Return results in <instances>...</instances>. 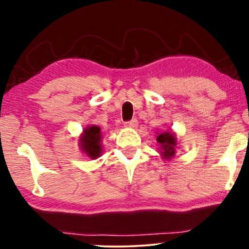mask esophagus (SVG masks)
<instances>
[{"instance_id":"34e87169","label":"esophagus","mask_w":249,"mask_h":249,"mask_svg":"<svg viewBox=\"0 0 249 249\" xmlns=\"http://www.w3.org/2000/svg\"><path fill=\"white\" fill-rule=\"evenodd\" d=\"M137 124H138V121H137V119H131L130 121H127L125 122V125H127V127H131V128H135V127H137Z\"/></svg>"}]
</instances>
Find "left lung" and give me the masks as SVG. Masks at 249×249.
Instances as JSON below:
<instances>
[{"label": "left lung", "mask_w": 249, "mask_h": 249, "mask_svg": "<svg viewBox=\"0 0 249 249\" xmlns=\"http://www.w3.org/2000/svg\"><path fill=\"white\" fill-rule=\"evenodd\" d=\"M156 141L161 144V154L164 156V159L170 160L175 155L177 141L171 132H163V134L158 136Z\"/></svg>", "instance_id": "8db88e82"}]
</instances>
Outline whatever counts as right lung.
Wrapping results in <instances>:
<instances>
[{
	"mask_svg": "<svg viewBox=\"0 0 249 249\" xmlns=\"http://www.w3.org/2000/svg\"><path fill=\"white\" fill-rule=\"evenodd\" d=\"M102 134L101 129L96 125H90L84 130V135L81 137V149L91 159H96L100 156Z\"/></svg>",
	"mask_w": 249,
	"mask_h": 249,
	"instance_id": "obj_1",
	"label": "right lung"
}]
</instances>
